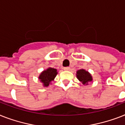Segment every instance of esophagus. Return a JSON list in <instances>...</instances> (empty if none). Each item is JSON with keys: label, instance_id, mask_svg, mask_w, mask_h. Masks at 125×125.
I'll use <instances>...</instances> for the list:
<instances>
[{"label": "esophagus", "instance_id": "1", "mask_svg": "<svg viewBox=\"0 0 125 125\" xmlns=\"http://www.w3.org/2000/svg\"><path fill=\"white\" fill-rule=\"evenodd\" d=\"M63 70H64V71H69L70 67H66L63 68Z\"/></svg>", "mask_w": 125, "mask_h": 125}]
</instances>
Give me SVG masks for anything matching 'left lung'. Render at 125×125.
<instances>
[{
    "instance_id": "obj_1",
    "label": "left lung",
    "mask_w": 125,
    "mask_h": 125,
    "mask_svg": "<svg viewBox=\"0 0 125 125\" xmlns=\"http://www.w3.org/2000/svg\"><path fill=\"white\" fill-rule=\"evenodd\" d=\"M76 75L78 80L83 85H87L89 82H91L93 80L91 73L83 69L77 71Z\"/></svg>"
}]
</instances>
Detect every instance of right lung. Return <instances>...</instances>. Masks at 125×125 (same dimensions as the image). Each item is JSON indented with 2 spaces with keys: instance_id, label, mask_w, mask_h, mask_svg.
Wrapping results in <instances>:
<instances>
[{
  "instance_id": "right-lung-1",
  "label": "right lung",
  "mask_w": 125,
  "mask_h": 125,
  "mask_svg": "<svg viewBox=\"0 0 125 125\" xmlns=\"http://www.w3.org/2000/svg\"><path fill=\"white\" fill-rule=\"evenodd\" d=\"M58 74L57 69L52 67H48L40 73L38 76V80L40 81L44 87H47L54 81Z\"/></svg>"
}]
</instances>
